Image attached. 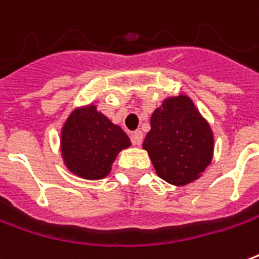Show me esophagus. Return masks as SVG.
Wrapping results in <instances>:
<instances>
[{
  "instance_id": "obj_1",
  "label": "esophagus",
  "mask_w": 259,
  "mask_h": 259,
  "mask_svg": "<svg viewBox=\"0 0 259 259\" xmlns=\"http://www.w3.org/2000/svg\"><path fill=\"white\" fill-rule=\"evenodd\" d=\"M132 142H133V144L135 146H140L143 142V133L140 132V130H137V132H135V133H132Z\"/></svg>"
}]
</instances>
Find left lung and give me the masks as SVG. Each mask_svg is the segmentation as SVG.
I'll return each mask as SVG.
<instances>
[{
	"label": "left lung",
	"mask_w": 259,
	"mask_h": 259,
	"mask_svg": "<svg viewBox=\"0 0 259 259\" xmlns=\"http://www.w3.org/2000/svg\"><path fill=\"white\" fill-rule=\"evenodd\" d=\"M143 148L157 175L175 186L196 181L210 165L214 136L188 95L168 97L150 117Z\"/></svg>",
	"instance_id": "obj_1"
}]
</instances>
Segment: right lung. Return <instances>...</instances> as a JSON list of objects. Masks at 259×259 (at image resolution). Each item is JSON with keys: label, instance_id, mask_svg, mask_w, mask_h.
Segmentation results:
<instances>
[{"label": "right lung", "instance_id": "add662e5", "mask_svg": "<svg viewBox=\"0 0 259 259\" xmlns=\"http://www.w3.org/2000/svg\"><path fill=\"white\" fill-rule=\"evenodd\" d=\"M132 146L120 126L112 123L97 105L75 108L61 127L60 150L70 172L84 180L109 175L117 154Z\"/></svg>", "mask_w": 259, "mask_h": 259}]
</instances>
